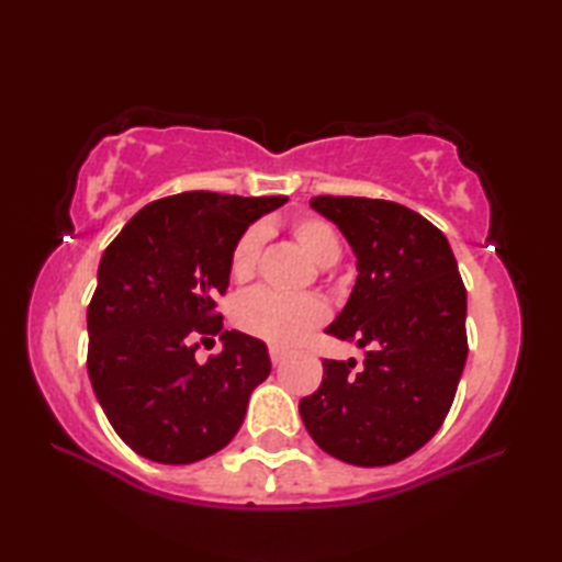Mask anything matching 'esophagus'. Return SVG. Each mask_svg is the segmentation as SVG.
Wrapping results in <instances>:
<instances>
[{"label":"esophagus","mask_w":562,"mask_h":562,"mask_svg":"<svg viewBox=\"0 0 562 562\" xmlns=\"http://www.w3.org/2000/svg\"><path fill=\"white\" fill-rule=\"evenodd\" d=\"M290 357V351L288 349H280V347H270V359H272V364L274 367H280L284 359Z\"/></svg>","instance_id":"esophagus-1"}]
</instances>
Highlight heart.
<instances>
[{
    "label": "heart",
    "instance_id": "1",
    "mask_svg": "<svg viewBox=\"0 0 562 562\" xmlns=\"http://www.w3.org/2000/svg\"><path fill=\"white\" fill-rule=\"evenodd\" d=\"M290 233L304 252L317 265H331L339 260L341 243L335 227L325 217L300 215L290 225ZM265 245V231L260 225L247 227L237 237L231 250V278L237 284L255 280L260 268ZM329 310L315 294H278L272 290H258L245 294L235 304V325L250 337H258L274 347H292L317 329L327 319Z\"/></svg>",
    "mask_w": 562,
    "mask_h": 562
}]
</instances>
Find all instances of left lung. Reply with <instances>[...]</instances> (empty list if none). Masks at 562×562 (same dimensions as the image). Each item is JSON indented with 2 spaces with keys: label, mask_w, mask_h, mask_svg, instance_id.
Wrapping results in <instances>:
<instances>
[{
  "label": "left lung",
  "mask_w": 562,
  "mask_h": 562,
  "mask_svg": "<svg viewBox=\"0 0 562 562\" xmlns=\"http://www.w3.org/2000/svg\"><path fill=\"white\" fill-rule=\"evenodd\" d=\"M357 255V284L327 335L369 347L364 367L325 359L300 416L322 451L355 465L406 459L441 429L469 355L465 288L439 227L376 198L317 195Z\"/></svg>",
  "instance_id": "obj_1"
}]
</instances>
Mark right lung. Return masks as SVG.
Segmentation results:
<instances>
[{"label":"right lung","instance_id":"right-lung-1","mask_svg":"<svg viewBox=\"0 0 562 562\" xmlns=\"http://www.w3.org/2000/svg\"><path fill=\"white\" fill-rule=\"evenodd\" d=\"M288 198L193 190L131 217L103 252L89 304V379L126 446L158 463L213 456L240 429L252 389L270 374L265 341L223 331L217 297L247 225ZM221 334L205 366L196 339Z\"/></svg>","mask_w":562,"mask_h":562}]
</instances>
